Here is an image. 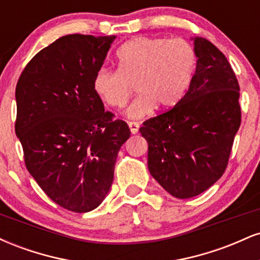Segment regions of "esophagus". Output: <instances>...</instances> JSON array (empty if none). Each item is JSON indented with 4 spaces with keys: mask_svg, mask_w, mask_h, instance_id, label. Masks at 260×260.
Masks as SVG:
<instances>
[{
    "mask_svg": "<svg viewBox=\"0 0 260 260\" xmlns=\"http://www.w3.org/2000/svg\"><path fill=\"white\" fill-rule=\"evenodd\" d=\"M128 126H129L131 133H132V134L138 133V131H139V123H137V122H128Z\"/></svg>",
    "mask_w": 260,
    "mask_h": 260,
    "instance_id": "obj_1",
    "label": "esophagus"
}]
</instances>
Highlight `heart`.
<instances>
[{"instance_id":"1","label":"heart","mask_w":260,"mask_h":260,"mask_svg":"<svg viewBox=\"0 0 260 260\" xmlns=\"http://www.w3.org/2000/svg\"><path fill=\"white\" fill-rule=\"evenodd\" d=\"M116 72L100 68L92 78V91L106 106H126L134 86L138 98L128 107L129 118H143L171 109L183 98L196 70V53L181 39L136 38L116 53Z\"/></svg>"}]
</instances>
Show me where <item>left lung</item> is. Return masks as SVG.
<instances>
[{
  "label": "left lung",
  "mask_w": 260,
  "mask_h": 260,
  "mask_svg": "<svg viewBox=\"0 0 260 260\" xmlns=\"http://www.w3.org/2000/svg\"><path fill=\"white\" fill-rule=\"evenodd\" d=\"M196 73L184 96L169 111L143 122L148 169L170 194L196 197L221 177L241 124L240 85L228 58L194 38Z\"/></svg>",
  "instance_id": "1"
}]
</instances>
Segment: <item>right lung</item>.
<instances>
[{
    "label": "right lung",
    "instance_id": "right-lung-1",
    "mask_svg": "<svg viewBox=\"0 0 260 260\" xmlns=\"http://www.w3.org/2000/svg\"><path fill=\"white\" fill-rule=\"evenodd\" d=\"M116 37L71 34L25 66L16 88V134L25 166L59 207L86 213L105 199L131 131L92 91Z\"/></svg>",
    "mask_w": 260,
    "mask_h": 260
}]
</instances>
